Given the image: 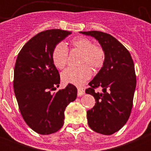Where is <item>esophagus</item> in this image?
<instances>
[{"label":"esophagus","instance_id":"34e87169","mask_svg":"<svg viewBox=\"0 0 151 151\" xmlns=\"http://www.w3.org/2000/svg\"><path fill=\"white\" fill-rule=\"evenodd\" d=\"M85 88H83V87H78L77 88V95L78 96H81L83 94L85 93Z\"/></svg>","mask_w":151,"mask_h":151}]
</instances>
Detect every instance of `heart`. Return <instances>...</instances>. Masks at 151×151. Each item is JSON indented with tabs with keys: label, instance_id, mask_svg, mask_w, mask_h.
<instances>
[{
	"label": "heart",
	"instance_id": "b5f03b06",
	"mask_svg": "<svg viewBox=\"0 0 151 151\" xmlns=\"http://www.w3.org/2000/svg\"><path fill=\"white\" fill-rule=\"evenodd\" d=\"M73 47L83 52L81 66L68 67L62 72L63 82L76 85L85 84L92 76L91 66L94 69H99L105 62V51L99 45H93L92 41L85 37H77L71 41ZM52 61L57 68L62 69L68 63V50L63 43L54 47L52 54Z\"/></svg>",
	"mask_w": 151,
	"mask_h": 151
}]
</instances>
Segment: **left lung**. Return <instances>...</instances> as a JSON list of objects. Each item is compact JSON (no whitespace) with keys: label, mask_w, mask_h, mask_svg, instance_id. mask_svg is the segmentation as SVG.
Masks as SVG:
<instances>
[{"label":"left lung","mask_w":151,"mask_h":151,"mask_svg":"<svg viewBox=\"0 0 151 151\" xmlns=\"http://www.w3.org/2000/svg\"><path fill=\"white\" fill-rule=\"evenodd\" d=\"M80 33L97 39L106 55L104 66L85 90L96 100L95 106L87 112L88 123L94 132L111 135L130 116L136 88L133 60L129 50L110 34L96 30ZM99 86L103 88L101 94L95 92Z\"/></svg>","instance_id":"1"}]
</instances>
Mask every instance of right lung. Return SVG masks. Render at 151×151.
Wrapping results in <instances>:
<instances>
[{
  "label": "right lung",
  "mask_w": 151,
  "mask_h": 151,
  "mask_svg": "<svg viewBox=\"0 0 151 151\" xmlns=\"http://www.w3.org/2000/svg\"><path fill=\"white\" fill-rule=\"evenodd\" d=\"M71 33L60 29L40 32L21 49L15 63L13 85L19 111L29 127L40 134L58 132L64 123L67 105L77 98V88L71 84L52 93L60 84L53 49Z\"/></svg>",
  "instance_id": "add662e5"
}]
</instances>
